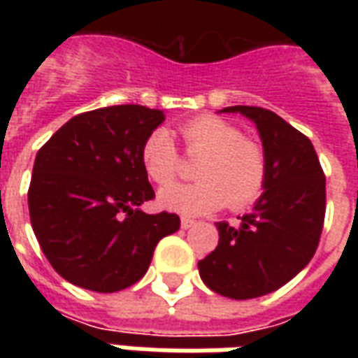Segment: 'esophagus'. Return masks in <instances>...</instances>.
Masks as SVG:
<instances>
[{
	"instance_id": "34e87169",
	"label": "esophagus",
	"mask_w": 358,
	"mask_h": 358,
	"mask_svg": "<svg viewBox=\"0 0 358 358\" xmlns=\"http://www.w3.org/2000/svg\"><path fill=\"white\" fill-rule=\"evenodd\" d=\"M195 224L194 218H187V217H182L180 218V226L184 228V230H187V228H192V226Z\"/></svg>"
}]
</instances>
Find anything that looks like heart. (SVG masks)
<instances>
[{
	"label": "heart",
	"instance_id": "b5f03b06",
	"mask_svg": "<svg viewBox=\"0 0 358 358\" xmlns=\"http://www.w3.org/2000/svg\"><path fill=\"white\" fill-rule=\"evenodd\" d=\"M180 138L195 164V184H174L159 192L161 207L195 217L228 205L245 209L266 182V155L257 141L243 138L238 126L215 115H201L180 126ZM143 171L155 184H171L178 174V151L171 134L157 128L141 145Z\"/></svg>",
	"mask_w": 358,
	"mask_h": 358
}]
</instances>
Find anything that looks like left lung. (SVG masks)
<instances>
[{
	"instance_id": "left-lung-1",
	"label": "left lung",
	"mask_w": 358,
	"mask_h": 358,
	"mask_svg": "<svg viewBox=\"0 0 358 358\" xmlns=\"http://www.w3.org/2000/svg\"><path fill=\"white\" fill-rule=\"evenodd\" d=\"M253 120L266 155L263 195L240 224L217 222V249L197 263L205 285L230 299H253L287 284L315 255L326 213V176L305 134L263 107L234 105Z\"/></svg>"
}]
</instances>
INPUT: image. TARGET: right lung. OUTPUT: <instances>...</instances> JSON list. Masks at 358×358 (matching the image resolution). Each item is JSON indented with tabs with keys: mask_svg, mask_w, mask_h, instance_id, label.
Segmentation results:
<instances>
[{
	"mask_svg": "<svg viewBox=\"0 0 358 358\" xmlns=\"http://www.w3.org/2000/svg\"><path fill=\"white\" fill-rule=\"evenodd\" d=\"M164 113L113 105L73 117L38 151L28 187L30 222L43 255L66 282L120 292L148 272L159 240L180 228L174 213L148 215L155 197L141 145Z\"/></svg>",
	"mask_w": 358,
	"mask_h": 358,
	"instance_id": "obj_1",
	"label": "right lung"
}]
</instances>
